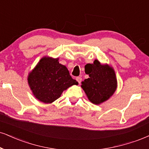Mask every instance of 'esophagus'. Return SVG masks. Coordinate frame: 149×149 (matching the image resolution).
<instances>
[{"mask_svg": "<svg viewBox=\"0 0 149 149\" xmlns=\"http://www.w3.org/2000/svg\"><path fill=\"white\" fill-rule=\"evenodd\" d=\"M76 79H77V81L78 83L80 84L81 81V80H82V78L80 77H77L76 78Z\"/></svg>", "mask_w": 149, "mask_h": 149, "instance_id": "obj_1", "label": "esophagus"}]
</instances>
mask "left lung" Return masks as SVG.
I'll return each mask as SVG.
<instances>
[{"label":"left lung","mask_w":149,"mask_h":149,"mask_svg":"<svg viewBox=\"0 0 149 149\" xmlns=\"http://www.w3.org/2000/svg\"><path fill=\"white\" fill-rule=\"evenodd\" d=\"M86 66L88 68L86 74L89 75V78L81 82V87L92 103L100 104L108 100L117 88L115 71L109 65H102L97 60Z\"/></svg>","instance_id":"left-lung-1"}]
</instances>
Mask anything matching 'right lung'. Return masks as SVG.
Instances as JSON below:
<instances>
[{
	"mask_svg": "<svg viewBox=\"0 0 149 149\" xmlns=\"http://www.w3.org/2000/svg\"><path fill=\"white\" fill-rule=\"evenodd\" d=\"M28 83L33 94L42 102L52 103L70 86L77 84L70 75L65 65L58 58L43 57L28 76Z\"/></svg>",
	"mask_w": 149,
	"mask_h": 149,
	"instance_id": "add662e5",
	"label": "right lung"
}]
</instances>
